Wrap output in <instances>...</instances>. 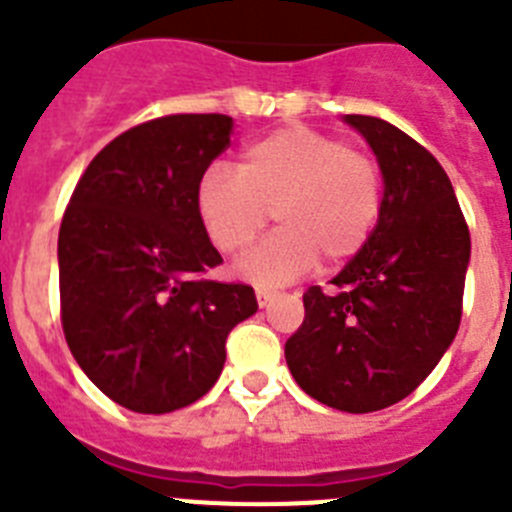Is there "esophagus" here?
<instances>
[{
  "label": "esophagus",
  "instance_id": "1",
  "mask_svg": "<svg viewBox=\"0 0 512 512\" xmlns=\"http://www.w3.org/2000/svg\"><path fill=\"white\" fill-rule=\"evenodd\" d=\"M277 297V292H269V289H256V302H259V307H266L271 300Z\"/></svg>",
  "mask_w": 512,
  "mask_h": 512
}]
</instances>
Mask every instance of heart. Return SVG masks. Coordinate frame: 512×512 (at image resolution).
I'll return each mask as SVG.
<instances>
[{
    "instance_id": "b5f03b06",
    "label": "heart",
    "mask_w": 512,
    "mask_h": 512,
    "mask_svg": "<svg viewBox=\"0 0 512 512\" xmlns=\"http://www.w3.org/2000/svg\"><path fill=\"white\" fill-rule=\"evenodd\" d=\"M384 207L377 158L307 125H284L253 140L238 171L215 164L197 187V212L212 246L246 251L269 225L277 233L238 264L256 287H279L315 269H338L372 238Z\"/></svg>"
}]
</instances>
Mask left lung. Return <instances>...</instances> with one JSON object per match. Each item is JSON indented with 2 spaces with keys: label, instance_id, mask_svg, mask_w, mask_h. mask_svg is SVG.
<instances>
[{
  "label": "left lung",
  "instance_id": "1",
  "mask_svg": "<svg viewBox=\"0 0 512 512\" xmlns=\"http://www.w3.org/2000/svg\"><path fill=\"white\" fill-rule=\"evenodd\" d=\"M384 171V207L364 251L333 289L302 295L305 320L284 346L302 390L343 413L390 408L454 341L469 264V225L443 166L390 122L346 115Z\"/></svg>",
  "mask_w": 512,
  "mask_h": 512
}]
</instances>
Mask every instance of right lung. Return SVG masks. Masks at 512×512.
Here are the masks:
<instances>
[{"instance_id": "right-lung-1", "label": "right lung", "mask_w": 512, "mask_h": 512, "mask_svg": "<svg viewBox=\"0 0 512 512\" xmlns=\"http://www.w3.org/2000/svg\"><path fill=\"white\" fill-rule=\"evenodd\" d=\"M228 115H166L110 140L81 174L58 230L61 325L76 364L133 413L200 400L230 330L259 310L197 212L207 166L230 146Z\"/></svg>"}]
</instances>
